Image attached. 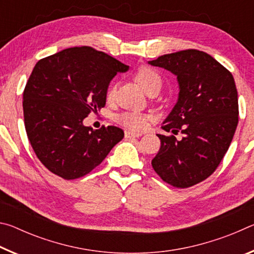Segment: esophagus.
<instances>
[{
  "instance_id": "34e87169",
  "label": "esophagus",
  "mask_w": 254,
  "mask_h": 254,
  "mask_svg": "<svg viewBox=\"0 0 254 254\" xmlns=\"http://www.w3.org/2000/svg\"><path fill=\"white\" fill-rule=\"evenodd\" d=\"M141 135H142V133H136V132H132V131H128V130L124 132V136H126V137H139Z\"/></svg>"
}]
</instances>
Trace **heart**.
Instances as JSON below:
<instances>
[{"mask_svg":"<svg viewBox=\"0 0 254 254\" xmlns=\"http://www.w3.org/2000/svg\"><path fill=\"white\" fill-rule=\"evenodd\" d=\"M134 79L142 86L145 91H149L150 88L153 87V86H160L161 84V77L158 74V71L147 66L137 68L134 72ZM114 92L115 87L114 85H112L111 87L107 89V100L111 101L112 98H113ZM150 120H151V117H150L149 114L142 113V112L139 111H126L115 117V121H117L120 126L130 128V130L133 131L144 130V128L147 127Z\"/></svg>","mask_w":254,"mask_h":254,"instance_id":"b5f03b06","label":"heart"}]
</instances>
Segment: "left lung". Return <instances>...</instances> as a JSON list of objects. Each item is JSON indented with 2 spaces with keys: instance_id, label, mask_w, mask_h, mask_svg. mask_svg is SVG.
I'll list each match as a JSON object with an SVG mask.
<instances>
[{
  "instance_id": "1",
  "label": "left lung",
  "mask_w": 254,
  "mask_h": 254,
  "mask_svg": "<svg viewBox=\"0 0 254 254\" xmlns=\"http://www.w3.org/2000/svg\"><path fill=\"white\" fill-rule=\"evenodd\" d=\"M150 65L177 75L179 98L158 134L161 147L151 165L163 182L188 188L217 169L239 123V102L233 75L204 51L187 49L163 55Z\"/></svg>"
}]
</instances>
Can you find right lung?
I'll use <instances>...</instances> for the list:
<instances>
[{
    "label": "right lung",
    "mask_w": 254,
    "mask_h": 254,
    "mask_svg": "<svg viewBox=\"0 0 254 254\" xmlns=\"http://www.w3.org/2000/svg\"><path fill=\"white\" fill-rule=\"evenodd\" d=\"M128 66L92 47H72L40 59L23 92L28 139L47 169L66 180L100 166L123 139L114 126L98 130L83 120L104 107L111 79Z\"/></svg>",
    "instance_id": "1"
}]
</instances>
